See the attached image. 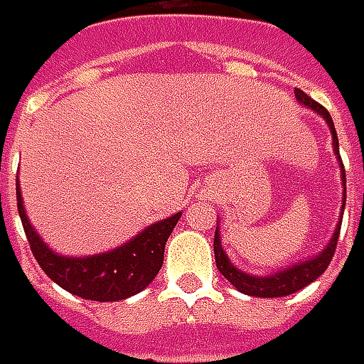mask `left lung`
<instances>
[{"instance_id": "1", "label": "left lung", "mask_w": 364, "mask_h": 364, "mask_svg": "<svg viewBox=\"0 0 364 364\" xmlns=\"http://www.w3.org/2000/svg\"><path fill=\"white\" fill-rule=\"evenodd\" d=\"M296 97L298 101L304 103L306 107L314 109L316 113H320L326 123H328L330 132H332V141H334V151L338 154V135H336V129H334V123H332V117L330 113L320 105L316 103L312 97H308L306 92L296 89ZM343 161V160H341ZM343 184H344V200L346 203V176H344L343 168ZM344 210V206H343ZM338 235H341V225L336 227V231L332 235V241L326 245V249L316 255L314 259H308L304 263H298V265H291L289 269H284L279 273H273V275H267V277H253L249 273L239 272L235 265H232L229 257L225 255L223 251V245H220V237H218V231L215 232V261H217L218 272L223 273L232 286L237 287L239 291H243L247 296H255V298H282V296H289V294H296L300 291L301 287H306L308 284H312L314 279H318L322 273L326 272L328 263L334 257V251H336V245H338Z\"/></svg>"}]
</instances>
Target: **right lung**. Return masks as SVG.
Segmentation results:
<instances>
[{
    "label": "right lung",
    "instance_id": "right-lung-1",
    "mask_svg": "<svg viewBox=\"0 0 364 364\" xmlns=\"http://www.w3.org/2000/svg\"><path fill=\"white\" fill-rule=\"evenodd\" d=\"M16 192H18V213H20L21 225L38 265L52 282H56L66 291L92 301L125 300L149 286L151 279L161 269L166 241L182 215L178 213L174 217L147 227L146 231L139 232L129 243L109 253L85 259L63 257L50 251L44 241L38 237V232L32 229L21 204V192L18 184H16Z\"/></svg>",
    "mask_w": 364,
    "mask_h": 364
}]
</instances>
